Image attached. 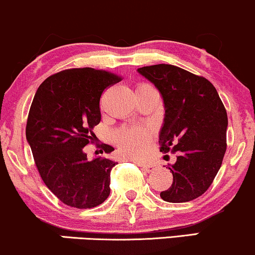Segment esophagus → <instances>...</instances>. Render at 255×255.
<instances>
[{
  "label": "esophagus",
  "mask_w": 255,
  "mask_h": 255,
  "mask_svg": "<svg viewBox=\"0 0 255 255\" xmlns=\"http://www.w3.org/2000/svg\"><path fill=\"white\" fill-rule=\"evenodd\" d=\"M140 166L145 170L146 172H150L152 171L153 169H155V164H151V163H146V164H140Z\"/></svg>",
  "instance_id": "obj_1"
}]
</instances>
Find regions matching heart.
<instances>
[{
  "mask_svg": "<svg viewBox=\"0 0 255 255\" xmlns=\"http://www.w3.org/2000/svg\"><path fill=\"white\" fill-rule=\"evenodd\" d=\"M140 86H147V85L143 84L138 87ZM149 139V130L139 128H123L116 134V143H117L119 151L123 156L131 159L142 158L145 153Z\"/></svg>",
  "mask_w": 255,
  "mask_h": 255,
  "instance_id": "1",
  "label": "heart"
}]
</instances>
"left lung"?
Returning <instances> with one entry per match:
<instances>
[{"mask_svg":"<svg viewBox=\"0 0 255 255\" xmlns=\"http://www.w3.org/2000/svg\"><path fill=\"white\" fill-rule=\"evenodd\" d=\"M138 72L164 100L159 150L177 153L169 165L172 184L161 197L172 203L197 199L213 183L227 149V111L218 91L206 78L174 65L145 66Z\"/></svg>","mask_w":255,"mask_h":255,"instance_id":"8db88e82","label":"left lung"}]
</instances>
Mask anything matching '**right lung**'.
Wrapping results in <instances>:
<instances>
[{"mask_svg":"<svg viewBox=\"0 0 255 255\" xmlns=\"http://www.w3.org/2000/svg\"><path fill=\"white\" fill-rule=\"evenodd\" d=\"M122 77L91 67L70 68L40 85L28 113L26 137L37 171L49 190L67 206L87 209L110 195V174L117 163L105 157L87 159L93 128L102 119L104 91ZM105 153L113 147L102 145Z\"/></svg>","mask_w":255,"mask_h":255,"instance_id":"add662e5","label":"right lung"}]
</instances>
